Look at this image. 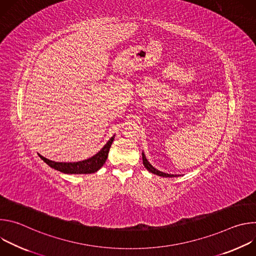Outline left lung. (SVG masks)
I'll return each instance as SVG.
<instances>
[{"label":"left lung","mask_w":256,"mask_h":256,"mask_svg":"<svg viewBox=\"0 0 256 256\" xmlns=\"http://www.w3.org/2000/svg\"><path fill=\"white\" fill-rule=\"evenodd\" d=\"M142 164H144V166L146 168H147L150 172H152V173H154V174H157V175H159V176H162V177H175V176H177V175L168 174V173H164V172H161V171L157 170L156 168H154V167L148 162L147 159H146V156L144 155V153H142Z\"/></svg>","instance_id":"obj_1"}]
</instances>
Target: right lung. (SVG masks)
<instances>
[{
    "label": "right lung",
    "mask_w": 256,
    "mask_h": 256,
    "mask_svg": "<svg viewBox=\"0 0 256 256\" xmlns=\"http://www.w3.org/2000/svg\"><path fill=\"white\" fill-rule=\"evenodd\" d=\"M114 140V136L106 142V144L96 155H94L93 157H91L87 160L80 161V162L60 163V162L50 161V160L42 157V155H40V157L52 168H54L58 171L66 173V174H91V173L98 171L105 163V161L108 157L109 149H110V147H112V144Z\"/></svg>",
    "instance_id": "right-lung-1"
}]
</instances>
